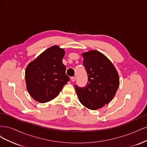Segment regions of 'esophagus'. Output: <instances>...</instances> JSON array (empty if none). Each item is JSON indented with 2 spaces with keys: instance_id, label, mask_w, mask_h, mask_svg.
<instances>
[{
  "instance_id": "1",
  "label": "esophagus",
  "mask_w": 147,
  "mask_h": 147,
  "mask_svg": "<svg viewBox=\"0 0 147 147\" xmlns=\"http://www.w3.org/2000/svg\"><path fill=\"white\" fill-rule=\"evenodd\" d=\"M70 79H71V81H72V82H74L75 81V79H76V78H75V77H72L70 78Z\"/></svg>"
}]
</instances>
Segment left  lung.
I'll use <instances>...</instances> for the list:
<instances>
[{
	"instance_id": "1",
	"label": "left lung",
	"mask_w": 147,
	"mask_h": 147,
	"mask_svg": "<svg viewBox=\"0 0 147 147\" xmlns=\"http://www.w3.org/2000/svg\"><path fill=\"white\" fill-rule=\"evenodd\" d=\"M83 65L88 75L86 86H75L81 104L90 110H97L109 104L119 85L116 68L100 52L91 50L82 53Z\"/></svg>"
}]
</instances>
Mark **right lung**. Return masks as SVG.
Wrapping results in <instances>:
<instances>
[{"label": "right lung", "instance_id": "right-lung-1", "mask_svg": "<svg viewBox=\"0 0 147 147\" xmlns=\"http://www.w3.org/2000/svg\"><path fill=\"white\" fill-rule=\"evenodd\" d=\"M65 53L63 48L52 46L28 65L26 88L35 100L45 103L55 99L70 80L63 63Z\"/></svg>", "mask_w": 147, "mask_h": 147}]
</instances>
